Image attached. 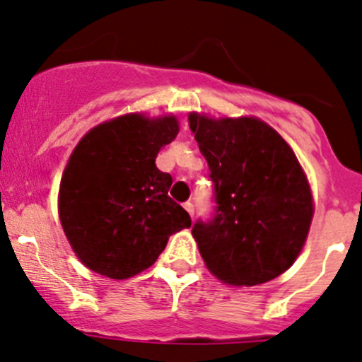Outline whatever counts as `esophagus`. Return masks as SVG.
<instances>
[{
    "label": "esophagus",
    "instance_id": "obj_1",
    "mask_svg": "<svg viewBox=\"0 0 362 362\" xmlns=\"http://www.w3.org/2000/svg\"><path fill=\"white\" fill-rule=\"evenodd\" d=\"M185 209L188 211V214H189V216L193 218V214H195V206H193L192 202H186V204H185Z\"/></svg>",
    "mask_w": 362,
    "mask_h": 362
}]
</instances>
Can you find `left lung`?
<instances>
[{
  "label": "left lung",
  "mask_w": 362,
  "mask_h": 362,
  "mask_svg": "<svg viewBox=\"0 0 362 362\" xmlns=\"http://www.w3.org/2000/svg\"><path fill=\"white\" fill-rule=\"evenodd\" d=\"M214 185V209L192 234L207 269L228 285L266 284L294 264L313 216L310 185L291 146L255 117L189 114Z\"/></svg>",
  "instance_id": "1"
}]
</instances>
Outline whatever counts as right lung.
<instances>
[{
  "label": "right lung",
  "mask_w": 362,
  "mask_h": 362,
  "mask_svg": "<svg viewBox=\"0 0 362 362\" xmlns=\"http://www.w3.org/2000/svg\"><path fill=\"white\" fill-rule=\"evenodd\" d=\"M176 117L128 114L84 135L59 185V218L81 262L124 280L155 264L167 241L192 225L169 197L173 177L155 165L176 139Z\"/></svg>",
  "instance_id": "1"
}]
</instances>
